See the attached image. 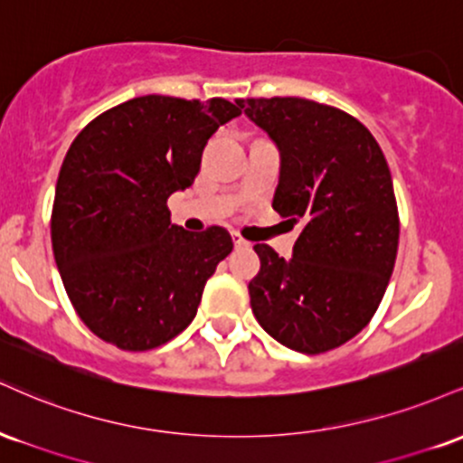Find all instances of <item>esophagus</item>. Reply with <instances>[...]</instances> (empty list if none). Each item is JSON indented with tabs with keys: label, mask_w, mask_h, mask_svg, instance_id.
<instances>
[{
	"label": "esophagus",
	"mask_w": 463,
	"mask_h": 463,
	"mask_svg": "<svg viewBox=\"0 0 463 463\" xmlns=\"http://www.w3.org/2000/svg\"><path fill=\"white\" fill-rule=\"evenodd\" d=\"M232 243H235L237 250H246V248H250V241H246V239L239 235V232H232Z\"/></svg>",
	"instance_id": "1"
}]
</instances>
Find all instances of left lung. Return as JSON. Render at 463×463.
<instances>
[{
	"mask_svg": "<svg viewBox=\"0 0 463 463\" xmlns=\"http://www.w3.org/2000/svg\"><path fill=\"white\" fill-rule=\"evenodd\" d=\"M279 147L272 206L302 220L291 259L265 243L250 280L254 317L283 346L320 354L353 339L379 309L398 250L394 184L361 121L302 98L239 99Z\"/></svg>",
	"mask_w": 463,
	"mask_h": 463,
	"instance_id": "1",
	"label": "left lung"
}]
</instances>
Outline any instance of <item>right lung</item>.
I'll return each instance as SVG.
<instances>
[{"mask_svg":"<svg viewBox=\"0 0 463 463\" xmlns=\"http://www.w3.org/2000/svg\"><path fill=\"white\" fill-rule=\"evenodd\" d=\"M239 115L222 98L143 95L73 139L56 183L52 250L73 309L99 339L150 350L195 317L232 239L220 226H174L167 198L194 184L206 141Z\"/></svg>","mask_w":463,"mask_h":463,"instance_id":"1","label":"right lung"}]
</instances>
